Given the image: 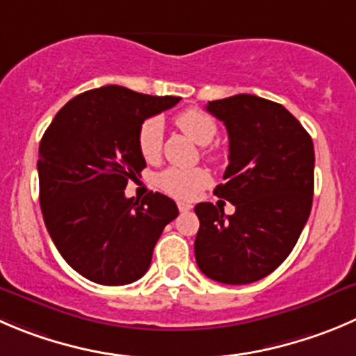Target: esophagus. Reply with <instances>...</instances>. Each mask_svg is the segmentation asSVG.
<instances>
[{
    "label": "esophagus",
    "instance_id": "obj_1",
    "mask_svg": "<svg viewBox=\"0 0 356 356\" xmlns=\"http://www.w3.org/2000/svg\"><path fill=\"white\" fill-rule=\"evenodd\" d=\"M178 209H180L181 213H187L192 209V204H188V202H178Z\"/></svg>",
    "mask_w": 356,
    "mask_h": 356
}]
</instances>
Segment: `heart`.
Here are the masks:
<instances>
[{"label":"heart","mask_w":356,"mask_h":356,"mask_svg":"<svg viewBox=\"0 0 356 356\" xmlns=\"http://www.w3.org/2000/svg\"><path fill=\"white\" fill-rule=\"evenodd\" d=\"M175 124L178 125V129L181 133L187 134L191 140H194L201 147L211 143L215 140L216 133H218L216 122L208 113L195 110V108H188V110L176 115ZM162 136H164V127H162V122L159 118H147L140 125V131H138V150H140L141 157L145 161H155L161 155ZM204 154L211 161L216 159V152L211 150V148H206ZM208 181L209 175L201 168H168L162 172H159L157 178H155V184L159 185V188H162L169 195L178 199H194L208 185Z\"/></svg>","instance_id":"1"}]
</instances>
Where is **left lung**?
I'll return each mask as SVG.
<instances>
[{"label": "left lung", "mask_w": 356, "mask_h": 356, "mask_svg": "<svg viewBox=\"0 0 356 356\" xmlns=\"http://www.w3.org/2000/svg\"><path fill=\"white\" fill-rule=\"evenodd\" d=\"M206 110L229 134L225 184L215 195L236 211L225 215L211 202L195 206V262L215 282L246 285L282 266L309 218L313 140L285 106L252 94L209 101Z\"/></svg>", "instance_id": "left-lung-1"}]
</instances>
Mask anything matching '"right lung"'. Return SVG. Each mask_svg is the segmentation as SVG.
Returning a JSON list of instances; mask_svg holds the SVG:
<instances>
[{
    "instance_id": "right-lung-1",
    "label": "right lung",
    "mask_w": 356,
    "mask_h": 356,
    "mask_svg": "<svg viewBox=\"0 0 356 356\" xmlns=\"http://www.w3.org/2000/svg\"><path fill=\"white\" fill-rule=\"evenodd\" d=\"M180 99L99 87L67 101L43 134L38 178L47 231L63 259L90 282L140 280L164 227L178 216L168 195L150 192L140 201L124 191L147 168L138 150L140 125Z\"/></svg>"
}]
</instances>
